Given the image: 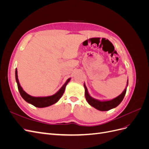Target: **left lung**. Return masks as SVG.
Wrapping results in <instances>:
<instances>
[{
	"label": "left lung",
	"mask_w": 149,
	"mask_h": 149,
	"mask_svg": "<svg viewBox=\"0 0 149 149\" xmlns=\"http://www.w3.org/2000/svg\"><path fill=\"white\" fill-rule=\"evenodd\" d=\"M128 86V79L127 81V85L126 87L124 89V91H123L120 95L117 96L116 97L110 100H99L97 99L94 98L90 96L89 94V92L88 91V89L86 86L85 83H84V87L85 90V97L86 100L87 102H88L90 106H93L95 109L101 111H109L110 109H113V108L116 107L118 106L120 104V103L123 100V99L125 96V94L126 93V91H127V88Z\"/></svg>",
	"instance_id": "obj_1"
}]
</instances>
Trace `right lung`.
<instances>
[{
	"label": "right lung",
	"mask_w": 149,
	"mask_h": 149,
	"mask_svg": "<svg viewBox=\"0 0 149 149\" xmlns=\"http://www.w3.org/2000/svg\"><path fill=\"white\" fill-rule=\"evenodd\" d=\"M15 79H16V82L17 83L18 89H19V93L22 98H23L26 102H27L29 104H32L35 107H39V108H43V107H46L49 106H52L60 100V99L61 97L63 94L65 92V90L67 84L68 83L70 82V81L71 80V78L68 79L66 80V81L65 82V83L63 85V86L58 90L55 94H54L53 95L49 96H43V97L32 96L26 93L24 91L23 88H22L20 86L19 79H18L17 68L15 69Z\"/></svg>",
	"instance_id": "right-lung-1"
}]
</instances>
